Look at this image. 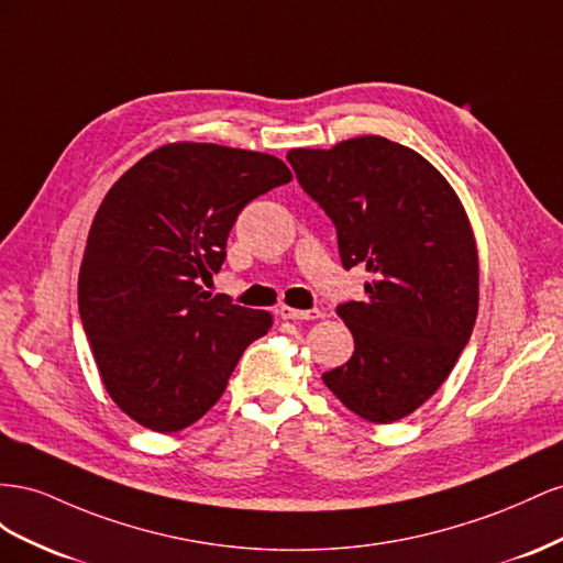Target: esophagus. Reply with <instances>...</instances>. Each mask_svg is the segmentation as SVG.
<instances>
[{"label": "esophagus", "mask_w": 563, "mask_h": 563, "mask_svg": "<svg viewBox=\"0 0 563 563\" xmlns=\"http://www.w3.org/2000/svg\"><path fill=\"white\" fill-rule=\"evenodd\" d=\"M278 313H280V318H285V320H318V318H323V311H320V309H292V307H280Z\"/></svg>", "instance_id": "34e87169"}]
</instances>
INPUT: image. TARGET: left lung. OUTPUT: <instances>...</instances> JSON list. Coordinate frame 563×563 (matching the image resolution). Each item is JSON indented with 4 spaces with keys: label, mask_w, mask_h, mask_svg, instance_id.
<instances>
[{
    "label": "left lung",
    "mask_w": 563,
    "mask_h": 563,
    "mask_svg": "<svg viewBox=\"0 0 563 563\" xmlns=\"http://www.w3.org/2000/svg\"><path fill=\"white\" fill-rule=\"evenodd\" d=\"M301 188L336 229L344 268L367 273L342 303L353 356L323 375L358 417L391 424L437 394L478 313V250L467 212L429 159L384 136L292 148Z\"/></svg>",
    "instance_id": "obj_1"
}]
</instances>
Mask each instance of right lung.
<instances>
[{"instance_id": "right-lung-1", "label": "right lung", "mask_w": 563, "mask_h": 563, "mask_svg": "<svg viewBox=\"0 0 563 563\" xmlns=\"http://www.w3.org/2000/svg\"><path fill=\"white\" fill-rule=\"evenodd\" d=\"M283 159L176 141L126 169L91 221L79 316L108 396L134 422L172 433L198 422L273 316L205 292L243 207L287 184Z\"/></svg>"}]
</instances>
